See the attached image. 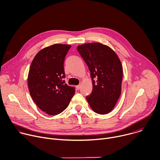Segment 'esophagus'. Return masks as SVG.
Instances as JSON below:
<instances>
[{"label": "esophagus", "instance_id": "esophagus-1", "mask_svg": "<svg viewBox=\"0 0 160 160\" xmlns=\"http://www.w3.org/2000/svg\"><path fill=\"white\" fill-rule=\"evenodd\" d=\"M76 88H77V89H80V88H81V84H79V85H78V86H76Z\"/></svg>", "mask_w": 160, "mask_h": 160}]
</instances>
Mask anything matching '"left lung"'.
<instances>
[{
	"mask_svg": "<svg viewBox=\"0 0 160 160\" xmlns=\"http://www.w3.org/2000/svg\"><path fill=\"white\" fill-rule=\"evenodd\" d=\"M77 48L92 80V91L86 97L89 106L97 113H110L121 94L123 69L118 55L110 47L101 43H84Z\"/></svg>",
	"mask_w": 160,
	"mask_h": 160,
	"instance_id": "left-lung-1",
	"label": "left lung"
}]
</instances>
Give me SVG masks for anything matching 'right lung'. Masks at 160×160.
I'll use <instances>...</instances> for the list:
<instances>
[{
	"label": "right lung",
	"instance_id": "add662e5",
	"mask_svg": "<svg viewBox=\"0 0 160 160\" xmlns=\"http://www.w3.org/2000/svg\"><path fill=\"white\" fill-rule=\"evenodd\" d=\"M70 45L54 44L40 50L32 61L28 76L31 97L40 108L50 115L64 110L75 94L65 78L63 62Z\"/></svg>",
	"mask_w": 160,
	"mask_h": 160
}]
</instances>
